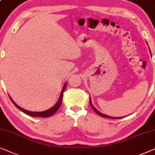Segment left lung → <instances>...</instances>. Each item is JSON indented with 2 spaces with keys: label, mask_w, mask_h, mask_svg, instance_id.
I'll return each instance as SVG.
<instances>
[{
  "label": "left lung",
  "mask_w": 155,
  "mask_h": 155,
  "mask_svg": "<svg viewBox=\"0 0 155 155\" xmlns=\"http://www.w3.org/2000/svg\"><path fill=\"white\" fill-rule=\"evenodd\" d=\"M89 103H90L91 107L93 110H94L95 111V112H96V113H97V114L100 115V116L104 117H108V118H112V119H120V118H123V117H125L124 116H123V117H110V116H108V115H105V114H103V113L99 112V111H98V110H97V109H96V108H95V107H94V106H93L92 102H91V98H89Z\"/></svg>",
  "instance_id": "1"
}]
</instances>
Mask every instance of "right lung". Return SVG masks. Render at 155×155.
<instances>
[{"instance_id":"obj_1","label":"right lung","mask_w":155,"mask_h":155,"mask_svg":"<svg viewBox=\"0 0 155 155\" xmlns=\"http://www.w3.org/2000/svg\"><path fill=\"white\" fill-rule=\"evenodd\" d=\"M67 83H65L64 85L63 86L62 90H61V94H60V96H59V100H58V101H57V104H55L54 106L53 107H51V108H49V109H48V110H47L42 111V112H32V111H29V110H25V109L22 108L21 107H20L19 106H18V105L16 104L15 102L13 101V100L11 98V97H10V96H9V97H10V100H11V101L13 102V104L16 106V108H18V109H20V110L22 111V112L25 113V114L30 115V116H34V117H47L51 116V115H52L53 114H54V113H56L57 110H58V109L59 108V107L61 106V102H62L63 94H64V90H65V88H66V86H67Z\"/></svg>"}]
</instances>
